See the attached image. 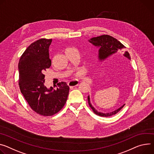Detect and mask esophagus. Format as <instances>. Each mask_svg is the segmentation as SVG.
I'll use <instances>...</instances> for the list:
<instances>
[{
    "label": "esophagus",
    "instance_id": "obj_1",
    "mask_svg": "<svg viewBox=\"0 0 154 154\" xmlns=\"http://www.w3.org/2000/svg\"><path fill=\"white\" fill-rule=\"evenodd\" d=\"M79 83V81L77 80H71L68 83V85L70 87H74L75 86H77L78 84Z\"/></svg>",
    "mask_w": 154,
    "mask_h": 154
}]
</instances>
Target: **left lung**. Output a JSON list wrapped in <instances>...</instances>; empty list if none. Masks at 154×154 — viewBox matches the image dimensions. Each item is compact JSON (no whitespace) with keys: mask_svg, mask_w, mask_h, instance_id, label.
<instances>
[{"mask_svg":"<svg viewBox=\"0 0 154 154\" xmlns=\"http://www.w3.org/2000/svg\"><path fill=\"white\" fill-rule=\"evenodd\" d=\"M89 42L91 44L94 45V46L98 47L100 48L98 57H99L100 60H101V61L104 60L105 59L109 58V57H111L112 55L117 53L118 51L122 50L126 48V47H125L120 41H119L116 38L112 37L110 35H103L98 36V37H93L92 38L89 40ZM124 56L125 57L128 58L129 60H131V58L130 57V54L128 51L125 52ZM88 102L90 107L93 110V112L95 114L99 116L100 117H111V116L116 115L125 105V104H123L120 108L117 109V110H116L114 111L110 112L103 113V112H98L97 110H96L92 106L91 104L90 103L89 96H88Z\"/></svg>","mask_w":154,"mask_h":154,"instance_id":"obj_1","label":"left lung"}]
</instances>
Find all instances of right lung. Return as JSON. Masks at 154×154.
Returning a JSON list of instances; mask_svg holds the SVG:
<instances>
[{
  "label": "right lung",
  "instance_id": "obj_1",
  "mask_svg": "<svg viewBox=\"0 0 154 154\" xmlns=\"http://www.w3.org/2000/svg\"><path fill=\"white\" fill-rule=\"evenodd\" d=\"M51 39L40 38L27 47L20 58L19 87L31 108L40 116H51L64 107L69 87L64 82L58 83L57 89L45 86V71L51 61L49 46Z\"/></svg>",
  "mask_w": 154,
  "mask_h": 154
}]
</instances>
